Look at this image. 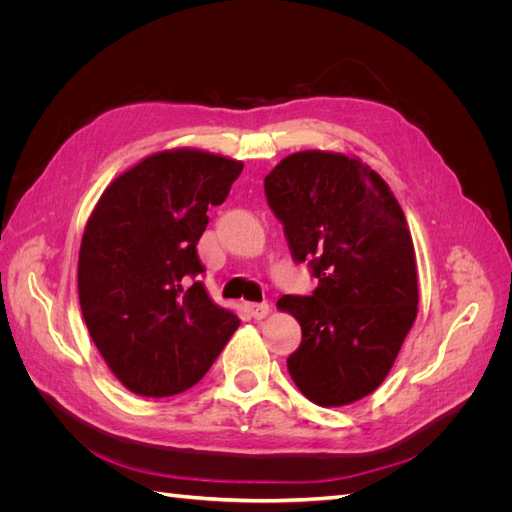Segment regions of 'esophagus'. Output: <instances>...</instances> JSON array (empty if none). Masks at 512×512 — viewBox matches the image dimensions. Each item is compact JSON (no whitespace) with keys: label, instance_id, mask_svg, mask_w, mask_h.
<instances>
[{"label":"esophagus","instance_id":"1","mask_svg":"<svg viewBox=\"0 0 512 512\" xmlns=\"http://www.w3.org/2000/svg\"><path fill=\"white\" fill-rule=\"evenodd\" d=\"M245 312L254 320H262L269 314V305L267 303H245Z\"/></svg>","mask_w":512,"mask_h":512}]
</instances>
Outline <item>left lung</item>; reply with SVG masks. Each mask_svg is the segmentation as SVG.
I'll return each mask as SVG.
<instances>
[{"mask_svg":"<svg viewBox=\"0 0 512 512\" xmlns=\"http://www.w3.org/2000/svg\"><path fill=\"white\" fill-rule=\"evenodd\" d=\"M265 192L294 260L318 277L312 297L277 301L303 333L286 361L290 378L318 406L354 404L389 376L418 312L404 209L361 158L320 149L290 153Z\"/></svg>","mask_w":512,"mask_h":512,"instance_id":"1","label":"left lung"}]
</instances>
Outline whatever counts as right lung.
<instances>
[{"label":"right lung","instance_id":"obj_1","mask_svg":"<svg viewBox=\"0 0 512 512\" xmlns=\"http://www.w3.org/2000/svg\"><path fill=\"white\" fill-rule=\"evenodd\" d=\"M241 170L243 162L203 149L151 153L113 179L89 215L83 318L108 369L136 395L188 391L241 324L196 280L207 209L224 203Z\"/></svg>","mask_w":512,"mask_h":512}]
</instances>
